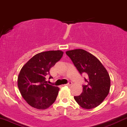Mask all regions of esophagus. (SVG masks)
Masks as SVG:
<instances>
[{
  "label": "esophagus",
  "instance_id": "34e87169",
  "mask_svg": "<svg viewBox=\"0 0 127 127\" xmlns=\"http://www.w3.org/2000/svg\"><path fill=\"white\" fill-rule=\"evenodd\" d=\"M71 85H72V82H69L68 83L65 84V85H66V86H70Z\"/></svg>",
  "mask_w": 127,
  "mask_h": 127
}]
</instances>
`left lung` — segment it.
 I'll return each instance as SVG.
<instances>
[{
	"mask_svg": "<svg viewBox=\"0 0 127 127\" xmlns=\"http://www.w3.org/2000/svg\"><path fill=\"white\" fill-rule=\"evenodd\" d=\"M79 72L85 73L86 85H83V92L74 96L78 104L84 109H90L98 106L109 94L111 80L107 70L94 55L82 49L66 51Z\"/></svg>",
	"mask_w": 127,
	"mask_h": 127,
	"instance_id": "left-lung-1",
	"label": "left lung"
}]
</instances>
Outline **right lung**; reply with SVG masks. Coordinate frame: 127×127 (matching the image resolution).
Segmentation results:
<instances>
[{"label":"right lung","mask_w":127,"mask_h":127,"mask_svg":"<svg viewBox=\"0 0 127 127\" xmlns=\"http://www.w3.org/2000/svg\"><path fill=\"white\" fill-rule=\"evenodd\" d=\"M63 55V52L60 50L42 52L35 55L21 68L18 86L22 96L32 107L45 109L56 100L59 88L47 83L46 77Z\"/></svg>","instance_id":"right-lung-1"}]
</instances>
